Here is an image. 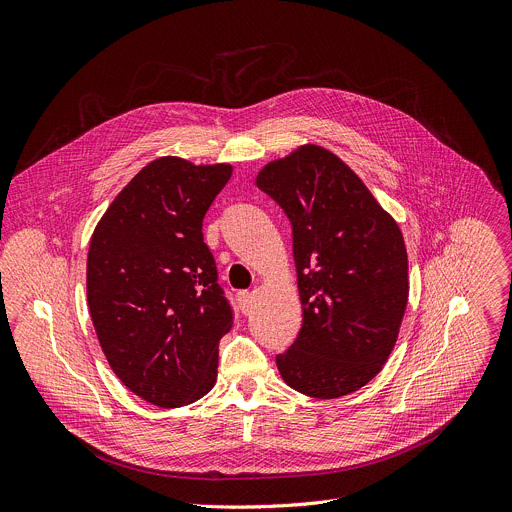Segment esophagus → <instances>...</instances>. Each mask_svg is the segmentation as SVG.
<instances>
[{"label":"esophagus","mask_w":512,"mask_h":512,"mask_svg":"<svg viewBox=\"0 0 512 512\" xmlns=\"http://www.w3.org/2000/svg\"><path fill=\"white\" fill-rule=\"evenodd\" d=\"M238 300H240V306H242V313H244V315H250V313H252V292L242 290V292L238 294Z\"/></svg>","instance_id":"1"}]
</instances>
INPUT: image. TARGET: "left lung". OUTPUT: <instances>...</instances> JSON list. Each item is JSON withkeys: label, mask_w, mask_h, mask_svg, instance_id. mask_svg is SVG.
<instances>
[{"label": "left lung", "mask_w": 512, "mask_h": 512, "mask_svg": "<svg viewBox=\"0 0 512 512\" xmlns=\"http://www.w3.org/2000/svg\"><path fill=\"white\" fill-rule=\"evenodd\" d=\"M256 185L284 210L302 327L276 365L296 391L333 399L387 361L407 304V252L395 220L331 151L304 145L268 163Z\"/></svg>", "instance_id": "left-lung-1"}]
</instances>
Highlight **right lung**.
<instances>
[{"label":"right lung","instance_id":"obj_1","mask_svg":"<svg viewBox=\"0 0 512 512\" xmlns=\"http://www.w3.org/2000/svg\"><path fill=\"white\" fill-rule=\"evenodd\" d=\"M232 165L161 157L143 167L100 218L88 248L92 325L117 377L159 407L206 395L234 311L203 242V216Z\"/></svg>","mask_w":512,"mask_h":512}]
</instances>
